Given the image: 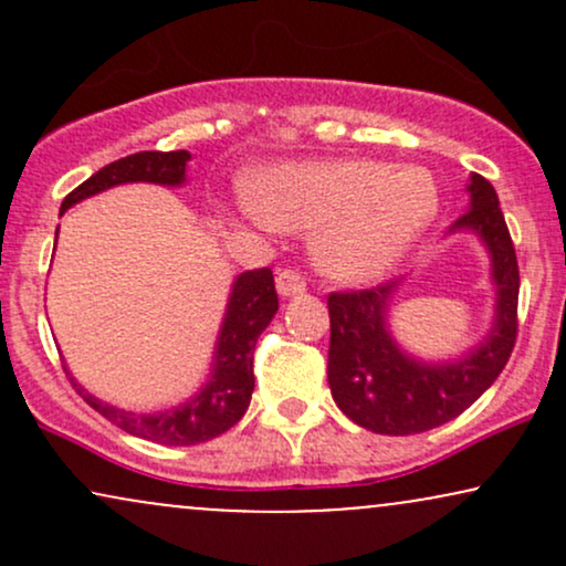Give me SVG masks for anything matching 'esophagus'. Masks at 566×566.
Wrapping results in <instances>:
<instances>
[{
  "label": "esophagus",
  "mask_w": 566,
  "mask_h": 566,
  "mask_svg": "<svg viewBox=\"0 0 566 566\" xmlns=\"http://www.w3.org/2000/svg\"><path fill=\"white\" fill-rule=\"evenodd\" d=\"M276 292L282 297H295V295H303L305 292V279L297 274V271L292 269H282L276 274Z\"/></svg>",
  "instance_id": "esophagus-1"
}]
</instances>
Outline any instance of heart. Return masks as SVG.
<instances>
[{"instance_id": "b5f03b06", "label": "heart", "mask_w": 566, "mask_h": 566, "mask_svg": "<svg viewBox=\"0 0 566 566\" xmlns=\"http://www.w3.org/2000/svg\"><path fill=\"white\" fill-rule=\"evenodd\" d=\"M247 216L311 233L314 261L337 282L386 276L439 210L433 178L420 167L369 159L292 161L271 167L252 186Z\"/></svg>"}]
</instances>
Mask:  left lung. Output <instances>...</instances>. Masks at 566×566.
<instances>
[{
	"instance_id": "1",
	"label": "left lung",
	"mask_w": 566,
	"mask_h": 566,
	"mask_svg": "<svg viewBox=\"0 0 566 566\" xmlns=\"http://www.w3.org/2000/svg\"><path fill=\"white\" fill-rule=\"evenodd\" d=\"M465 191L469 210L450 233H476L490 255L495 287V319L479 346L450 361L407 354L388 329V308L401 279L327 297L329 391L346 418L373 433L407 437L450 423L497 380L516 343L518 263L509 226L490 180L471 175Z\"/></svg>"
}]
</instances>
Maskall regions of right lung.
Segmentation results:
<instances>
[{
	"label": "right lung",
	"mask_w": 566,
	"mask_h": 566,
	"mask_svg": "<svg viewBox=\"0 0 566 566\" xmlns=\"http://www.w3.org/2000/svg\"><path fill=\"white\" fill-rule=\"evenodd\" d=\"M191 159L188 151H140L129 154L125 159H116L103 170L90 175L82 186L63 199L61 216L74 207L76 201L95 197L106 188L122 184H157V186H184L186 165ZM279 311V297L274 290V274L271 269L244 271L233 279L229 305H226L223 324L212 350V365L207 380L193 396L161 412H129V409L114 407L108 401L97 399L66 375L76 394L87 401L95 412L112 420L122 431L133 433L146 441H157L165 447H191L220 437L242 420L255 388L252 375V354L255 343L265 327H269Z\"/></svg>",
	"instance_id": "1"
}]
</instances>
